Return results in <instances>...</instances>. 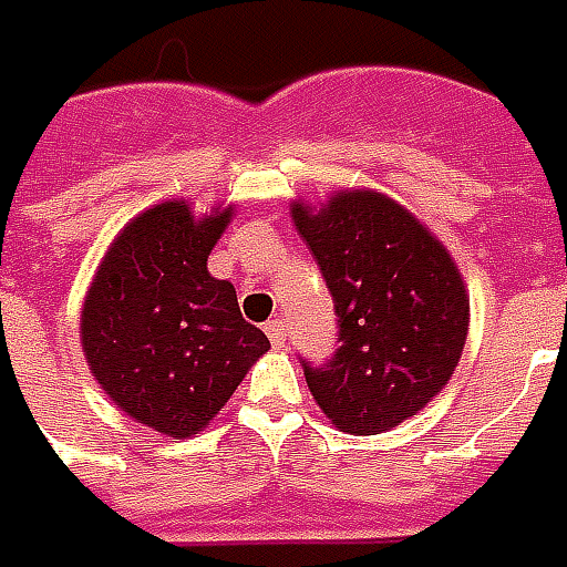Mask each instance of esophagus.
<instances>
[{"instance_id":"obj_1","label":"esophagus","mask_w":567,"mask_h":567,"mask_svg":"<svg viewBox=\"0 0 567 567\" xmlns=\"http://www.w3.org/2000/svg\"><path fill=\"white\" fill-rule=\"evenodd\" d=\"M265 336H268V341H271L275 348H280V344L287 341V327H284V320H268V323H265Z\"/></svg>"}]
</instances>
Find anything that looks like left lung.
<instances>
[{
    "instance_id": "8db88e82",
    "label": "left lung",
    "mask_w": 567,
    "mask_h": 567,
    "mask_svg": "<svg viewBox=\"0 0 567 567\" xmlns=\"http://www.w3.org/2000/svg\"><path fill=\"white\" fill-rule=\"evenodd\" d=\"M292 223L327 280L339 348L305 363L311 396L339 431L372 436L412 419L455 372L470 299L455 259L396 200L351 188L320 210L292 204Z\"/></svg>"
}]
</instances>
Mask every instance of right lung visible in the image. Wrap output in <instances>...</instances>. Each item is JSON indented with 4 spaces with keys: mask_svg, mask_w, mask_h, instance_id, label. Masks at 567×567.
Instances as JSON below:
<instances>
[{
    "mask_svg": "<svg viewBox=\"0 0 567 567\" xmlns=\"http://www.w3.org/2000/svg\"><path fill=\"white\" fill-rule=\"evenodd\" d=\"M228 219L231 207H148L112 240L84 296L82 348L97 384L131 419L176 440L210 424L271 348L240 317L235 287L207 271Z\"/></svg>",
    "mask_w": 567,
    "mask_h": 567,
    "instance_id": "add662e5",
    "label": "right lung"
}]
</instances>
